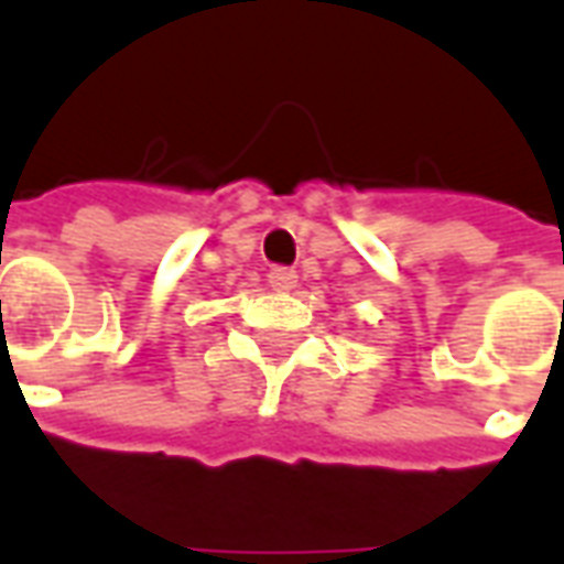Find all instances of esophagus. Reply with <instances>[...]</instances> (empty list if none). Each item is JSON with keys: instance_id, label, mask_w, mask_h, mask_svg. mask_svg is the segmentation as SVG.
<instances>
[{"instance_id": "34e87169", "label": "esophagus", "mask_w": 564, "mask_h": 564, "mask_svg": "<svg viewBox=\"0 0 564 564\" xmlns=\"http://www.w3.org/2000/svg\"><path fill=\"white\" fill-rule=\"evenodd\" d=\"M295 271L293 269H271L269 271V286L274 290V293H290V290H295Z\"/></svg>"}]
</instances>
